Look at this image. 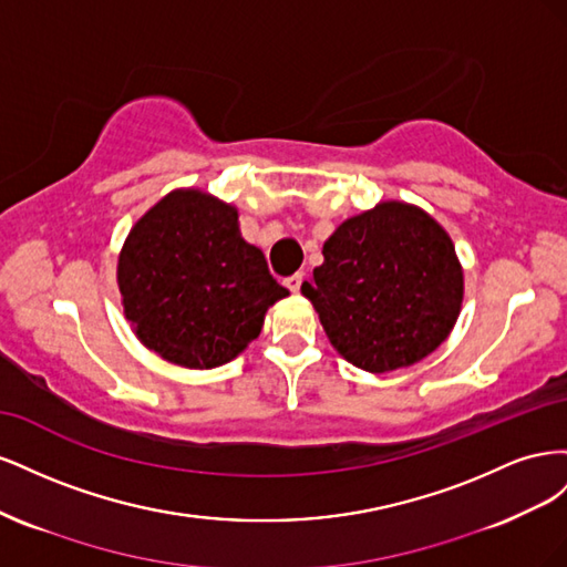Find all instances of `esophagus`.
<instances>
[{
  "label": "esophagus",
  "mask_w": 567,
  "mask_h": 567,
  "mask_svg": "<svg viewBox=\"0 0 567 567\" xmlns=\"http://www.w3.org/2000/svg\"><path fill=\"white\" fill-rule=\"evenodd\" d=\"M302 271H298V274H293V277H288L284 284H286V288L290 290V293H298L300 290V286H302Z\"/></svg>",
  "instance_id": "esophagus-1"
}]
</instances>
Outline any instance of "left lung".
Returning a JSON list of instances; mask_svg holds the SVG:
<instances>
[{
    "mask_svg": "<svg viewBox=\"0 0 567 567\" xmlns=\"http://www.w3.org/2000/svg\"><path fill=\"white\" fill-rule=\"evenodd\" d=\"M302 296L350 364L385 373L421 362L454 329L463 271L450 234L402 200L354 215L323 244Z\"/></svg>",
    "mask_w": 567,
    "mask_h": 567,
    "instance_id": "left-lung-1",
    "label": "left lung"
}]
</instances>
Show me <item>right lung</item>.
I'll return each mask as SVG.
<instances>
[{
  "mask_svg": "<svg viewBox=\"0 0 567 567\" xmlns=\"http://www.w3.org/2000/svg\"><path fill=\"white\" fill-rule=\"evenodd\" d=\"M117 288L134 336L186 369L231 362L288 296L262 250L244 241L234 205L198 188L169 192L136 221L117 257Z\"/></svg>",
  "mask_w": 567,
  "mask_h": 567,
  "instance_id": "add662e5",
  "label": "right lung"
}]
</instances>
